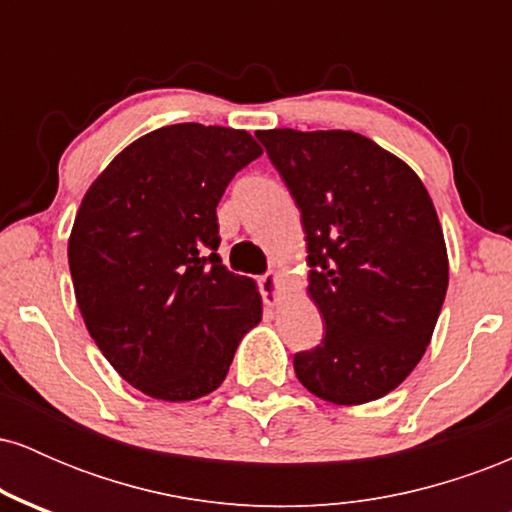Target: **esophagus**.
Returning <instances> with one entry per match:
<instances>
[{"label":"esophagus","mask_w":512,"mask_h":512,"mask_svg":"<svg viewBox=\"0 0 512 512\" xmlns=\"http://www.w3.org/2000/svg\"><path fill=\"white\" fill-rule=\"evenodd\" d=\"M279 286H281V274L274 272V269L269 274L260 276V291H262L264 305H269V308L279 305V301H281Z\"/></svg>","instance_id":"esophagus-1"}]
</instances>
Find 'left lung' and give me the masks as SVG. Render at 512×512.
Listing matches in <instances>:
<instances>
[{"instance_id": "8db88e82", "label": "left lung", "mask_w": 512, "mask_h": 512, "mask_svg": "<svg viewBox=\"0 0 512 512\" xmlns=\"http://www.w3.org/2000/svg\"><path fill=\"white\" fill-rule=\"evenodd\" d=\"M301 209L308 296L325 339L293 356L332 404L385 397L416 368L448 291V250L419 175L346 129L257 132Z\"/></svg>"}]
</instances>
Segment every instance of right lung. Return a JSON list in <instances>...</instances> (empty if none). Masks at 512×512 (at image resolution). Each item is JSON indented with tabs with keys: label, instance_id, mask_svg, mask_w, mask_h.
<instances>
[{
	"label": "right lung",
	"instance_id": "obj_1",
	"mask_svg": "<svg viewBox=\"0 0 512 512\" xmlns=\"http://www.w3.org/2000/svg\"><path fill=\"white\" fill-rule=\"evenodd\" d=\"M257 156L245 129L168 125L122 149L81 199L67 248L76 303L110 366L144 395L214 392L262 320L255 281L216 255V204Z\"/></svg>",
	"mask_w": 512,
	"mask_h": 512
}]
</instances>
